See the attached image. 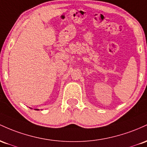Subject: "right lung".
<instances>
[{"instance_id":"right-lung-1","label":"right lung","mask_w":147,"mask_h":147,"mask_svg":"<svg viewBox=\"0 0 147 147\" xmlns=\"http://www.w3.org/2000/svg\"><path fill=\"white\" fill-rule=\"evenodd\" d=\"M36 110H37V109H36Z\"/></svg>"}]
</instances>
